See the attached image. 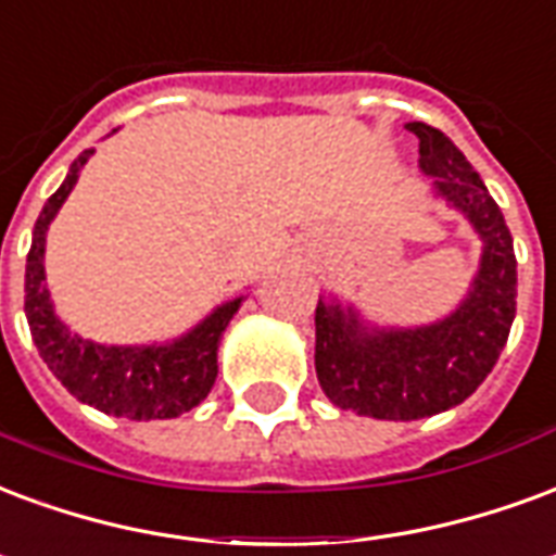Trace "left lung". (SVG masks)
Segmentation results:
<instances>
[{
    "instance_id": "1",
    "label": "left lung",
    "mask_w": 556,
    "mask_h": 556,
    "mask_svg": "<svg viewBox=\"0 0 556 556\" xmlns=\"http://www.w3.org/2000/svg\"><path fill=\"white\" fill-rule=\"evenodd\" d=\"M418 138V167L433 197L466 217L480 238V265L466 298L445 318L418 327H380L353 303L320 298L315 309V371L339 409L418 421L477 392L495 368L516 318V253L507 220L445 131L406 123Z\"/></svg>"
}]
</instances>
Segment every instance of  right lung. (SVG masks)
Masks as SVG:
<instances>
[{"mask_svg": "<svg viewBox=\"0 0 556 556\" xmlns=\"http://www.w3.org/2000/svg\"><path fill=\"white\" fill-rule=\"evenodd\" d=\"M117 131V129H114ZM93 150L70 164L67 179L49 197L31 229L26 258V318L40 359L76 401L129 421L176 418L194 409L217 380V348L244 298L215 306L191 330L152 344H100L70 330L47 289V232Z\"/></svg>", "mask_w": 556, "mask_h": 556, "instance_id": "1", "label": "right lung"}]
</instances>
